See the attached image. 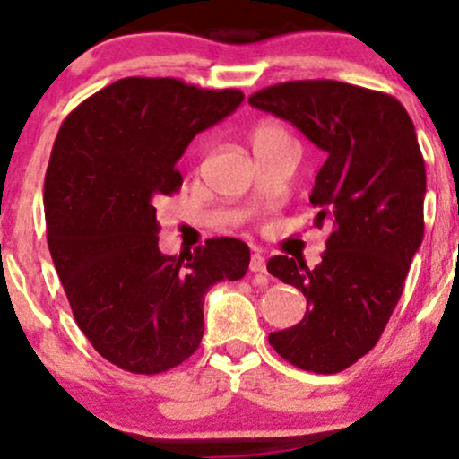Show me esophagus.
Here are the masks:
<instances>
[{
    "mask_svg": "<svg viewBox=\"0 0 459 459\" xmlns=\"http://www.w3.org/2000/svg\"><path fill=\"white\" fill-rule=\"evenodd\" d=\"M249 271L252 273H266V260L263 254H252V258H249Z\"/></svg>",
    "mask_w": 459,
    "mask_h": 459,
    "instance_id": "obj_1",
    "label": "esophagus"
}]
</instances>
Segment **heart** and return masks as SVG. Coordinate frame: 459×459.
I'll return each instance as SVG.
<instances>
[{
    "label": "heart",
    "instance_id": "obj_1",
    "mask_svg": "<svg viewBox=\"0 0 459 459\" xmlns=\"http://www.w3.org/2000/svg\"><path fill=\"white\" fill-rule=\"evenodd\" d=\"M281 139H292V137H290V133L283 129L280 123H263L260 126H256V131H254V135H252L254 148L266 146V143L281 142Z\"/></svg>",
    "mask_w": 459,
    "mask_h": 459
}]
</instances>
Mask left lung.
Masks as SVG:
<instances>
[{
  "mask_svg": "<svg viewBox=\"0 0 459 459\" xmlns=\"http://www.w3.org/2000/svg\"><path fill=\"white\" fill-rule=\"evenodd\" d=\"M249 106L288 120L328 154L311 190L328 224L322 263L275 256L266 269L299 288L307 313L269 334L294 367L333 375L368 353L396 309L423 239L426 165L403 103L336 80H297L254 92Z\"/></svg>",
  "mask_w": 459,
  "mask_h": 459,
  "instance_id": "left-lung-1",
  "label": "left lung"
}]
</instances>
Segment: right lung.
I'll list each match as a JSON object with an SVG mask.
<instances>
[{
  "mask_svg": "<svg viewBox=\"0 0 459 459\" xmlns=\"http://www.w3.org/2000/svg\"><path fill=\"white\" fill-rule=\"evenodd\" d=\"M241 101L237 89L123 78L80 103L55 139L44 179L52 263L75 324L129 373H165L193 356L207 290L246 275L249 247L233 237L165 256L154 207L182 186L176 162L196 133Z\"/></svg>",
  "mask_w": 459,
  "mask_h": 459,
  "instance_id": "right-lung-1",
  "label": "right lung"
}]
</instances>
